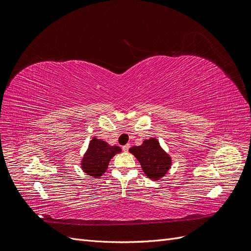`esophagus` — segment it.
Listing matches in <instances>:
<instances>
[{"label":"esophagus","mask_w":251,"mask_h":251,"mask_svg":"<svg viewBox=\"0 0 251 251\" xmlns=\"http://www.w3.org/2000/svg\"><path fill=\"white\" fill-rule=\"evenodd\" d=\"M128 149H130V144H126V146H124V147H123L124 151H128Z\"/></svg>","instance_id":"obj_1"}]
</instances>
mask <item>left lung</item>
Masks as SVG:
<instances>
[{"label":"left lung","mask_w":251,"mask_h":251,"mask_svg":"<svg viewBox=\"0 0 251 251\" xmlns=\"http://www.w3.org/2000/svg\"><path fill=\"white\" fill-rule=\"evenodd\" d=\"M128 151L137 158L142 171L151 180H160L172 166V157L155 137L144 139L141 146H134Z\"/></svg>","instance_id":"1"}]
</instances>
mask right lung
I'll use <instances>...</instances> for the list:
<instances>
[{"label":"right lung","instance_id":"obj_1","mask_svg":"<svg viewBox=\"0 0 251 251\" xmlns=\"http://www.w3.org/2000/svg\"><path fill=\"white\" fill-rule=\"evenodd\" d=\"M120 151L119 147L110 146L104 140L92 137L81 158L80 168L89 176L100 178L107 171L111 159Z\"/></svg>","mask_w":251,"mask_h":251}]
</instances>
